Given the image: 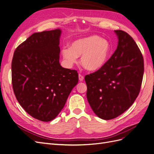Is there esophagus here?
Returning <instances> with one entry per match:
<instances>
[{
	"label": "esophagus",
	"mask_w": 154,
	"mask_h": 154,
	"mask_svg": "<svg viewBox=\"0 0 154 154\" xmlns=\"http://www.w3.org/2000/svg\"><path fill=\"white\" fill-rule=\"evenodd\" d=\"M78 78H79V80L80 82H82L83 80V79H84V77H83V76H82V74H79Z\"/></svg>",
	"instance_id": "34e87169"
}]
</instances>
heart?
<instances>
[{
    "label": "heart",
    "instance_id": "obj_1",
    "mask_svg": "<svg viewBox=\"0 0 154 154\" xmlns=\"http://www.w3.org/2000/svg\"><path fill=\"white\" fill-rule=\"evenodd\" d=\"M63 58L69 66L77 62L81 56L82 66L88 71H97L103 67L110 53V45L108 40L97 35H92L73 41L71 48L66 47L62 51Z\"/></svg>",
    "mask_w": 154,
    "mask_h": 154
}]
</instances>
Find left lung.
I'll list each match as a JSON object with an SVG mask.
<instances>
[{
	"instance_id": "1",
	"label": "left lung",
	"mask_w": 154,
	"mask_h": 154,
	"mask_svg": "<svg viewBox=\"0 0 154 154\" xmlns=\"http://www.w3.org/2000/svg\"><path fill=\"white\" fill-rule=\"evenodd\" d=\"M114 31L118 38L115 52L101 69L85 76L88 103L105 120L118 117L133 104L144 73L143 55L134 40L122 30Z\"/></svg>"
}]
</instances>
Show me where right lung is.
Here are the masks:
<instances>
[{"label": "right lung", "instance_id": "add662e5", "mask_svg": "<svg viewBox=\"0 0 154 154\" xmlns=\"http://www.w3.org/2000/svg\"><path fill=\"white\" fill-rule=\"evenodd\" d=\"M57 29L35 32L18 46L11 62L13 89L26 112L42 121L54 119L78 82L76 70L60 66Z\"/></svg>", "mask_w": 154, "mask_h": 154}]
</instances>
